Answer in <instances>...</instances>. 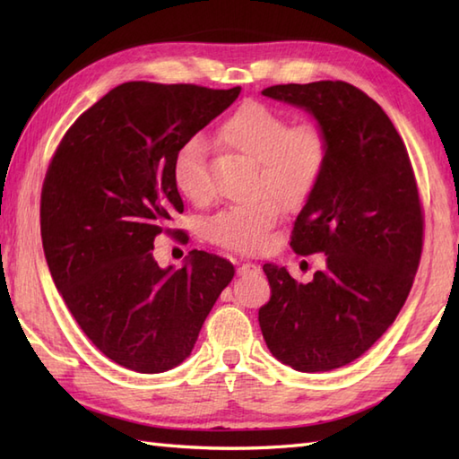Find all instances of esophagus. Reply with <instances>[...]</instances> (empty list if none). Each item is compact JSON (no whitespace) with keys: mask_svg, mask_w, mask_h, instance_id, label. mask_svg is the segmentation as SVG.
Wrapping results in <instances>:
<instances>
[{"mask_svg":"<svg viewBox=\"0 0 459 459\" xmlns=\"http://www.w3.org/2000/svg\"><path fill=\"white\" fill-rule=\"evenodd\" d=\"M237 272H238V276H250V274H258V272H260V266L252 264V262H245V264H240V266L237 268Z\"/></svg>","mask_w":459,"mask_h":459,"instance_id":"esophagus-1","label":"esophagus"}]
</instances>
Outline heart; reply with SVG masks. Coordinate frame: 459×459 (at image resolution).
Listing matches in <instances>:
<instances>
[{"label": "heart", "mask_w": 459, "mask_h": 459, "mask_svg": "<svg viewBox=\"0 0 459 459\" xmlns=\"http://www.w3.org/2000/svg\"><path fill=\"white\" fill-rule=\"evenodd\" d=\"M217 140L256 161V199L212 214L204 222V237L217 247L255 255L266 248L284 207L298 209L314 197L329 161L327 134L316 122L290 124L284 112L247 102L222 120ZM171 175L185 199L203 203L209 197L207 150L201 140L185 142L175 152Z\"/></svg>", "instance_id": "obj_1"}]
</instances>
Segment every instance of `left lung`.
I'll return each mask as SVG.
<instances>
[{
  "label": "left lung",
  "instance_id": "left-lung-1",
  "mask_svg": "<svg viewBox=\"0 0 459 459\" xmlns=\"http://www.w3.org/2000/svg\"><path fill=\"white\" fill-rule=\"evenodd\" d=\"M316 116L329 140L317 191L290 247L324 252L325 268L298 284L264 264L272 296L258 311L270 353L301 373L353 363L393 325L411 294L424 245V211L406 145L380 106L343 81L262 91Z\"/></svg>",
  "mask_w": 459,
  "mask_h": 459
}]
</instances>
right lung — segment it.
Segmentation results:
<instances>
[{"label":"right lung","instance_id":"add662e5","mask_svg":"<svg viewBox=\"0 0 459 459\" xmlns=\"http://www.w3.org/2000/svg\"><path fill=\"white\" fill-rule=\"evenodd\" d=\"M240 86L134 81L82 112L56 145L41 189L48 270L76 324L114 363L163 373L191 355L229 260L193 250L179 270L153 260L183 212L175 152L238 99Z\"/></svg>","mask_w":459,"mask_h":459}]
</instances>
